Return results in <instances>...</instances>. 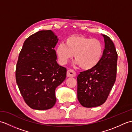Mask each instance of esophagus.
Listing matches in <instances>:
<instances>
[{
	"label": "esophagus",
	"instance_id": "esophagus-1",
	"mask_svg": "<svg viewBox=\"0 0 132 132\" xmlns=\"http://www.w3.org/2000/svg\"><path fill=\"white\" fill-rule=\"evenodd\" d=\"M76 75V73L73 70L69 69L67 71V77H75Z\"/></svg>",
	"mask_w": 132,
	"mask_h": 132
}]
</instances>
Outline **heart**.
<instances>
[{
  "label": "heart",
  "instance_id": "1",
  "mask_svg": "<svg viewBox=\"0 0 132 132\" xmlns=\"http://www.w3.org/2000/svg\"><path fill=\"white\" fill-rule=\"evenodd\" d=\"M104 46L102 42L96 38L91 39L82 36H71L60 44L55 52L59 62L65 64L73 57L75 64L84 70L92 69L102 58Z\"/></svg>",
  "mask_w": 132,
  "mask_h": 132
}]
</instances>
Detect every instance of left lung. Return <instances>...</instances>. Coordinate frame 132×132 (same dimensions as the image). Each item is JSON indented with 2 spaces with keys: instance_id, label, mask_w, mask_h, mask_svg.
I'll return each mask as SVG.
<instances>
[{
  "instance_id": "obj_1",
  "label": "left lung",
  "mask_w": 132,
  "mask_h": 132,
  "mask_svg": "<svg viewBox=\"0 0 132 132\" xmlns=\"http://www.w3.org/2000/svg\"><path fill=\"white\" fill-rule=\"evenodd\" d=\"M105 47L102 58L94 68L80 72L77 77V96L86 108L98 106L104 103L116 81L117 53L108 36L102 35Z\"/></svg>"
}]
</instances>
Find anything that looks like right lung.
<instances>
[{"mask_svg":"<svg viewBox=\"0 0 132 132\" xmlns=\"http://www.w3.org/2000/svg\"><path fill=\"white\" fill-rule=\"evenodd\" d=\"M58 41L51 30H41L26 39L19 55L16 80L25 102L36 110L55 105V91L64 80L66 69L57 62L54 49Z\"/></svg>","mask_w":132,"mask_h":132,"instance_id":"1","label":"right lung"}]
</instances>
